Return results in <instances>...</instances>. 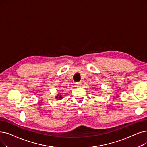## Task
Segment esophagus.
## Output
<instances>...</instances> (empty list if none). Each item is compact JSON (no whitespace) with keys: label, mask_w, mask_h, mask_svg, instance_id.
Wrapping results in <instances>:
<instances>
[{"label":"esophagus","mask_w":147,"mask_h":147,"mask_svg":"<svg viewBox=\"0 0 147 147\" xmlns=\"http://www.w3.org/2000/svg\"><path fill=\"white\" fill-rule=\"evenodd\" d=\"M76 86H78V87L81 86V85H82V82H76Z\"/></svg>","instance_id":"esophagus-1"}]
</instances>
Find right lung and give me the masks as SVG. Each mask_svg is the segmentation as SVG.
I'll use <instances>...</instances> for the list:
<instances>
[{
	"label": "right lung",
	"instance_id": "1",
	"mask_svg": "<svg viewBox=\"0 0 147 147\" xmlns=\"http://www.w3.org/2000/svg\"><path fill=\"white\" fill-rule=\"evenodd\" d=\"M62 96H63L62 95H61V94H58V95H56V96H55V98H56L57 100H60L62 99Z\"/></svg>",
	"mask_w": 147,
	"mask_h": 147
}]
</instances>
